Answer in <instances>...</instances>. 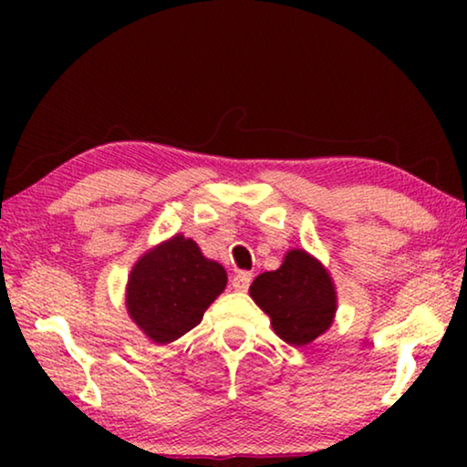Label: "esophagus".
Returning <instances> with one entry per match:
<instances>
[{
  "mask_svg": "<svg viewBox=\"0 0 467 467\" xmlns=\"http://www.w3.org/2000/svg\"><path fill=\"white\" fill-rule=\"evenodd\" d=\"M253 283V274L251 272H238L235 276L232 278V286L235 291H248V286Z\"/></svg>",
  "mask_w": 467,
  "mask_h": 467,
  "instance_id": "1",
  "label": "esophagus"
}]
</instances>
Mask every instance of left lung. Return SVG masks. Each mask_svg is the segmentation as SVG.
Segmentation results:
<instances>
[{"label":"left lung","instance_id":"left-lung-1","mask_svg":"<svg viewBox=\"0 0 467 467\" xmlns=\"http://www.w3.org/2000/svg\"><path fill=\"white\" fill-rule=\"evenodd\" d=\"M251 297L272 318L280 340L304 347L323 334L336 315V289L325 267L308 253H286L283 265L253 280Z\"/></svg>","mask_w":467,"mask_h":467}]
</instances>
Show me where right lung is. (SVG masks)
Returning a JSON list of instances; mask_svg holds the SVG:
<instances>
[{
    "label": "right lung",
    "instance_id": "obj_1",
    "mask_svg": "<svg viewBox=\"0 0 467 467\" xmlns=\"http://www.w3.org/2000/svg\"><path fill=\"white\" fill-rule=\"evenodd\" d=\"M225 285L221 264L203 257L193 240L174 235L131 270L127 310L152 342L168 344L200 325Z\"/></svg>",
    "mask_w": 467,
    "mask_h": 467
}]
</instances>
